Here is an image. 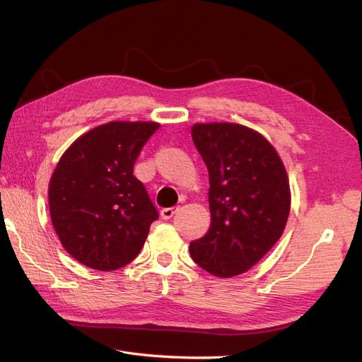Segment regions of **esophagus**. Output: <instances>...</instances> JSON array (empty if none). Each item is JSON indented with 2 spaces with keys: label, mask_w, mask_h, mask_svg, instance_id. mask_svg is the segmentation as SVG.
Wrapping results in <instances>:
<instances>
[{
  "label": "esophagus",
  "mask_w": 362,
  "mask_h": 362,
  "mask_svg": "<svg viewBox=\"0 0 362 362\" xmlns=\"http://www.w3.org/2000/svg\"><path fill=\"white\" fill-rule=\"evenodd\" d=\"M178 211V206H169V208H163V210L160 211V214H161V217L163 218H170V217H173V214Z\"/></svg>",
  "instance_id": "34e87169"
}]
</instances>
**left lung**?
I'll return each instance as SVG.
<instances>
[{"label":"left lung","mask_w":362,"mask_h":362,"mask_svg":"<svg viewBox=\"0 0 362 362\" xmlns=\"http://www.w3.org/2000/svg\"><path fill=\"white\" fill-rule=\"evenodd\" d=\"M210 177L211 225L190 243L193 261L218 278L247 272L281 238L290 214L286 168L269 140L238 124H194Z\"/></svg>","instance_id":"1"}]
</instances>
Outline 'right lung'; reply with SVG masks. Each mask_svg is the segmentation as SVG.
Here are the masks:
<instances>
[{"label": "right lung", "instance_id": "1", "mask_svg": "<svg viewBox=\"0 0 362 362\" xmlns=\"http://www.w3.org/2000/svg\"><path fill=\"white\" fill-rule=\"evenodd\" d=\"M157 122H108L66 149L54 170L49 214L68 254L95 270H116L144 247L157 208L134 163Z\"/></svg>", "mask_w": 362, "mask_h": 362}]
</instances>
